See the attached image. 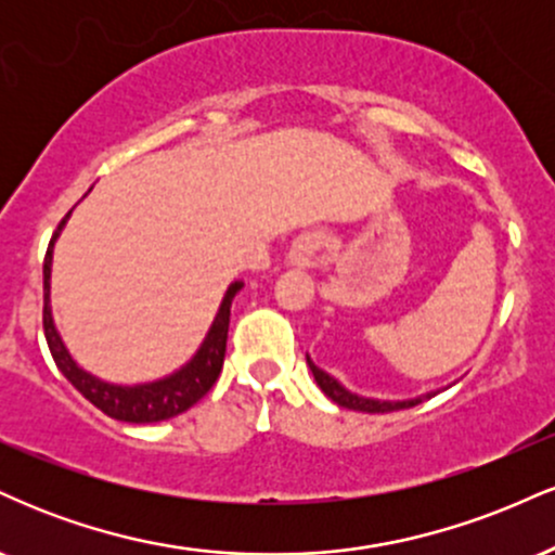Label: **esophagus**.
Returning <instances> with one entry per match:
<instances>
[{
  "instance_id": "esophagus-1",
  "label": "esophagus",
  "mask_w": 555,
  "mask_h": 555,
  "mask_svg": "<svg viewBox=\"0 0 555 555\" xmlns=\"http://www.w3.org/2000/svg\"><path fill=\"white\" fill-rule=\"evenodd\" d=\"M323 234L321 232H302L295 242L289 245L286 253V263L295 266V269H313L318 263V253H321Z\"/></svg>"
}]
</instances>
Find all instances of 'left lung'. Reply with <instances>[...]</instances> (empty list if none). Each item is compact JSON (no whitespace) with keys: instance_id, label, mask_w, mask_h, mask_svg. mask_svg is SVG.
<instances>
[{"instance_id":"left-lung-1","label":"left lung","mask_w":555,"mask_h":555,"mask_svg":"<svg viewBox=\"0 0 555 555\" xmlns=\"http://www.w3.org/2000/svg\"><path fill=\"white\" fill-rule=\"evenodd\" d=\"M305 360H308V367H310V373H313L318 388H321V391L326 393L331 401H336V404L344 406V410L371 412V415H375V412H397V410H406V406H415L423 399L436 397V393L441 391V388H438V391H425V393H420V397H410V399H373V397H362V393L349 391V388L344 386L341 380H336L331 373L321 371V367H318L315 362L310 360V354H305Z\"/></svg>"}]
</instances>
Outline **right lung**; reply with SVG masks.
<instances>
[{
  "label": "right lung",
  "mask_w": 555,
  "mask_h": 555,
  "mask_svg": "<svg viewBox=\"0 0 555 555\" xmlns=\"http://www.w3.org/2000/svg\"><path fill=\"white\" fill-rule=\"evenodd\" d=\"M91 193V190H88ZM73 214V211H69ZM69 214L56 227L52 242H49L47 260H43V331H47V344L52 349V358L60 367V373L73 384L78 391L99 406L104 415L122 423H162V420L182 415L184 410L195 404L208 393V388L219 378L221 365H224L227 352V331H229V313H232V299L245 286V282H232L221 297L219 310H216L211 326H208L203 341L190 354L188 362H182L177 371H171L162 378L143 380V384H112V380L99 378L91 371L80 365L69 354L65 339L54 323L52 313V263H54V242L60 240Z\"/></svg>",
  "instance_id": "obj_1"
}]
</instances>
